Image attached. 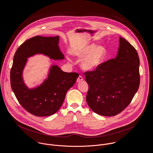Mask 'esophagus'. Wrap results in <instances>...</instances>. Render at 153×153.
Returning <instances> with one entry per match:
<instances>
[{
	"label": "esophagus",
	"instance_id": "34e87169",
	"mask_svg": "<svg viewBox=\"0 0 153 153\" xmlns=\"http://www.w3.org/2000/svg\"><path fill=\"white\" fill-rule=\"evenodd\" d=\"M83 80V77L82 76H79V77L77 78V82H80L81 81H82Z\"/></svg>",
	"mask_w": 153,
	"mask_h": 153
}]
</instances>
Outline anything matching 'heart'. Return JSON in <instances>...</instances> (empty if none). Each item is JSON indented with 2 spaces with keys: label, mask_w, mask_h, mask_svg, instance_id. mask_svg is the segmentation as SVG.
I'll use <instances>...</instances> for the list:
<instances>
[{
  "label": "heart",
  "mask_w": 153,
  "mask_h": 153,
  "mask_svg": "<svg viewBox=\"0 0 153 153\" xmlns=\"http://www.w3.org/2000/svg\"><path fill=\"white\" fill-rule=\"evenodd\" d=\"M73 54L78 58H82L81 60V66L84 70L92 71L98 68L104 62L107 51L103 46L91 43L73 51ZM67 59L69 62L72 61L69 57H67Z\"/></svg>",
  "instance_id": "obj_1"
}]
</instances>
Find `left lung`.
I'll return each instance as SVG.
<instances>
[{
    "mask_svg": "<svg viewBox=\"0 0 153 153\" xmlns=\"http://www.w3.org/2000/svg\"><path fill=\"white\" fill-rule=\"evenodd\" d=\"M139 65L136 49L120 37L116 58L85 73L89 86L86 100L94 113L114 116L128 106L139 89Z\"/></svg>",
    "mask_w": 153,
    "mask_h": 153,
    "instance_id": "1",
    "label": "left lung"
}]
</instances>
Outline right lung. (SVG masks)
<instances>
[{"instance_id":"1","label":"right lung","mask_w":153,"mask_h":153,"mask_svg":"<svg viewBox=\"0 0 153 153\" xmlns=\"http://www.w3.org/2000/svg\"><path fill=\"white\" fill-rule=\"evenodd\" d=\"M59 36H37L24 42L17 50L10 72L13 91L18 102L30 113L36 116H48L61 107L68 90L79 77L77 73L63 72L57 65H51L48 77L39 86L28 88L22 73L28 58L42 54L53 60H62L64 56L59 47Z\"/></svg>"}]
</instances>
